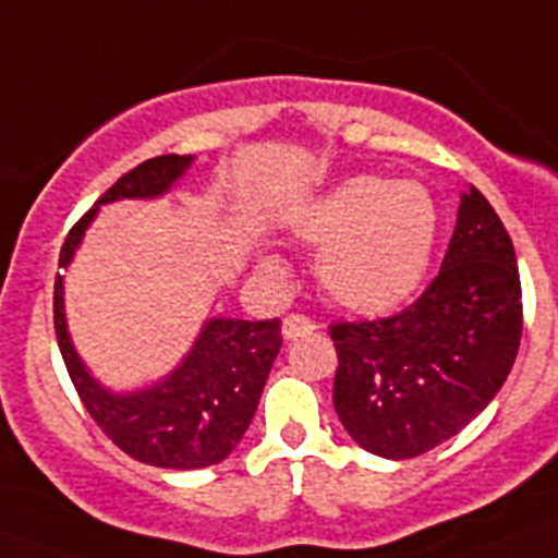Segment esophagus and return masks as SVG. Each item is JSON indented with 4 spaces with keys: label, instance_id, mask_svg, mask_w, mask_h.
Masks as SVG:
<instances>
[{
    "label": "esophagus",
    "instance_id": "obj_1",
    "mask_svg": "<svg viewBox=\"0 0 558 558\" xmlns=\"http://www.w3.org/2000/svg\"><path fill=\"white\" fill-rule=\"evenodd\" d=\"M313 329H315V324L310 322L307 315H288V318H284V322H282V335L288 340L302 338V335L313 332Z\"/></svg>",
    "mask_w": 558,
    "mask_h": 558
}]
</instances>
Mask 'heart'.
Segmentation results:
<instances>
[{
	"label": "heart",
	"instance_id": "obj_1",
	"mask_svg": "<svg viewBox=\"0 0 558 558\" xmlns=\"http://www.w3.org/2000/svg\"><path fill=\"white\" fill-rule=\"evenodd\" d=\"M295 234L318 254V279L335 304L383 315L418 293L438 240V206L418 181L357 175L295 218ZM265 268L284 274L282 256Z\"/></svg>",
	"mask_w": 558,
	"mask_h": 558
}]
</instances>
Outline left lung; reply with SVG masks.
<instances>
[{
  "instance_id": "1",
  "label": "left lung",
  "mask_w": 558,
  "mask_h": 558,
  "mask_svg": "<svg viewBox=\"0 0 558 558\" xmlns=\"http://www.w3.org/2000/svg\"><path fill=\"white\" fill-rule=\"evenodd\" d=\"M340 425L379 458H416L461 433L500 391L522 335V290L506 226L475 186L430 288L391 318L335 324Z\"/></svg>"
}]
</instances>
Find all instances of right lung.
Returning <instances> with one entry per match:
<instances>
[{
  "label": "right lung",
  "mask_w": 558,
  "mask_h": 558,
  "mask_svg": "<svg viewBox=\"0 0 558 558\" xmlns=\"http://www.w3.org/2000/svg\"><path fill=\"white\" fill-rule=\"evenodd\" d=\"M195 156H156L125 172L69 231L58 265L66 268L95 223L100 206L113 201H153L192 167ZM56 335L66 372L83 405L113 445L161 470H201L229 458L254 418L265 379L282 349V322L206 318L179 366L153 386L111 391L88 372L66 329L63 276H56Z\"/></svg>",
  "instance_id": "1"
}]
</instances>
